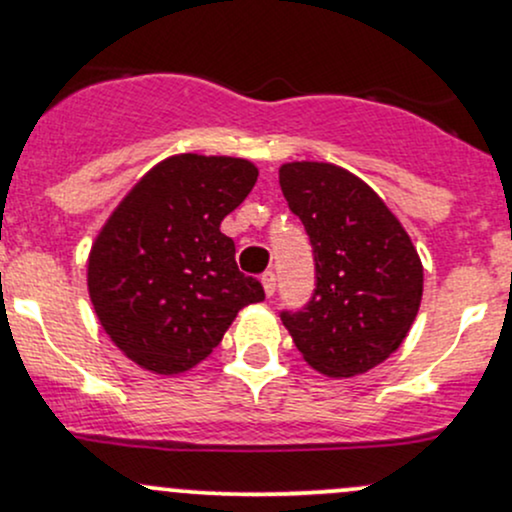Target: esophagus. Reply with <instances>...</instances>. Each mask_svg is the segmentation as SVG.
I'll return each mask as SVG.
<instances>
[{
    "mask_svg": "<svg viewBox=\"0 0 512 512\" xmlns=\"http://www.w3.org/2000/svg\"><path fill=\"white\" fill-rule=\"evenodd\" d=\"M262 286H265L267 296H274V291H277V277H274V272L262 274Z\"/></svg>",
    "mask_w": 512,
    "mask_h": 512,
    "instance_id": "34e87169",
    "label": "esophagus"
}]
</instances>
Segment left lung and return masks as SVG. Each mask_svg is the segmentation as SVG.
I'll return each mask as SVG.
<instances>
[{"label": "left lung", "mask_w": 512, "mask_h": 512, "mask_svg": "<svg viewBox=\"0 0 512 512\" xmlns=\"http://www.w3.org/2000/svg\"><path fill=\"white\" fill-rule=\"evenodd\" d=\"M282 194L306 228L316 289L282 323L320 374H364L398 350L423 299V265L372 187L328 162H289Z\"/></svg>", "instance_id": "1"}]
</instances>
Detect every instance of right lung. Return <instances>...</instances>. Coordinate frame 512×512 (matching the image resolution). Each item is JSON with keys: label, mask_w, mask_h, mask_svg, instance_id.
<instances>
[{"label": "right lung", "mask_w": 512, "mask_h": 512, "mask_svg": "<svg viewBox=\"0 0 512 512\" xmlns=\"http://www.w3.org/2000/svg\"><path fill=\"white\" fill-rule=\"evenodd\" d=\"M257 182L240 157L174 155L111 213L89 255V299L133 362L179 374L209 357L240 308L265 299L221 221Z\"/></svg>", "instance_id": "add662e5"}]
</instances>
